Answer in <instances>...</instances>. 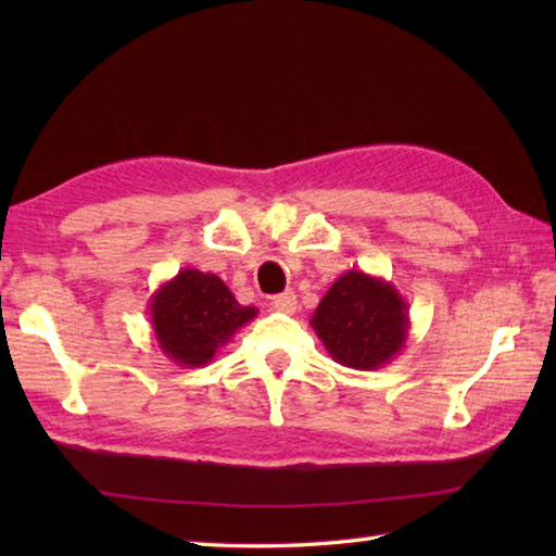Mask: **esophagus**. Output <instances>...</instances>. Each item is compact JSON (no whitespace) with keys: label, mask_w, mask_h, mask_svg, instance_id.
I'll list each match as a JSON object with an SVG mask.
<instances>
[{"label":"esophagus","mask_w":556,"mask_h":556,"mask_svg":"<svg viewBox=\"0 0 556 556\" xmlns=\"http://www.w3.org/2000/svg\"><path fill=\"white\" fill-rule=\"evenodd\" d=\"M271 308L279 311V313H296V308H299L296 293H293V291L279 293V296L271 299Z\"/></svg>","instance_id":"obj_1"}]
</instances>
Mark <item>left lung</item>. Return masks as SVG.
Instances as JSON below:
<instances>
[{
	"label": "left lung",
	"instance_id": "1",
	"mask_svg": "<svg viewBox=\"0 0 556 556\" xmlns=\"http://www.w3.org/2000/svg\"><path fill=\"white\" fill-rule=\"evenodd\" d=\"M311 327L339 365L377 370L406 346L408 303L392 281L349 269L317 303Z\"/></svg>",
	"mask_w": 556,
	"mask_h": 556
}]
</instances>
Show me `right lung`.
<instances>
[{"instance_id":"obj_1","label":"right lung","mask_w":556,"mask_h":556,"mask_svg":"<svg viewBox=\"0 0 556 556\" xmlns=\"http://www.w3.org/2000/svg\"><path fill=\"white\" fill-rule=\"evenodd\" d=\"M148 315L164 356L184 368H203L257 308L236 301L217 275L186 267L152 293Z\"/></svg>"}]
</instances>
